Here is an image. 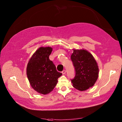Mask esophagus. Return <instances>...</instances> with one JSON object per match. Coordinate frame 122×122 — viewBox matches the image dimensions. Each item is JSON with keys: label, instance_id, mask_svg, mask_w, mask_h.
<instances>
[{"label": "esophagus", "instance_id": "esophagus-1", "mask_svg": "<svg viewBox=\"0 0 122 122\" xmlns=\"http://www.w3.org/2000/svg\"><path fill=\"white\" fill-rule=\"evenodd\" d=\"M66 70H63L62 71V73L63 74H66Z\"/></svg>", "mask_w": 122, "mask_h": 122}]
</instances>
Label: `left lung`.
<instances>
[{
    "instance_id": "left-lung-1",
    "label": "left lung",
    "mask_w": 122,
    "mask_h": 122,
    "mask_svg": "<svg viewBox=\"0 0 122 122\" xmlns=\"http://www.w3.org/2000/svg\"><path fill=\"white\" fill-rule=\"evenodd\" d=\"M76 71L71 82L73 86L81 91L92 87L98 76V67L94 57L87 51L73 49L71 56Z\"/></svg>"
}]
</instances>
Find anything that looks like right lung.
Wrapping results in <instances>:
<instances>
[{
  "label": "right lung",
  "instance_id": "add662e5",
  "mask_svg": "<svg viewBox=\"0 0 122 122\" xmlns=\"http://www.w3.org/2000/svg\"><path fill=\"white\" fill-rule=\"evenodd\" d=\"M52 48L40 47L33 53L28 62L27 75L31 86L42 94L51 92L62 76L58 72L53 62L49 59Z\"/></svg>",
  "mask_w": 122,
  "mask_h": 122
}]
</instances>
